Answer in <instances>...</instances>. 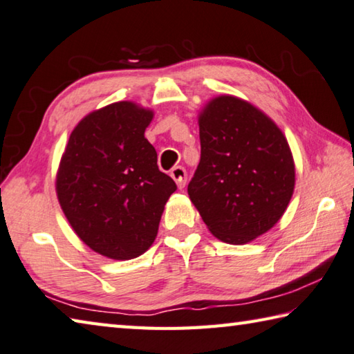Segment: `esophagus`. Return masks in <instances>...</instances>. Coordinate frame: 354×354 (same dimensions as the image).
Listing matches in <instances>:
<instances>
[{
  "mask_svg": "<svg viewBox=\"0 0 354 354\" xmlns=\"http://www.w3.org/2000/svg\"><path fill=\"white\" fill-rule=\"evenodd\" d=\"M170 176L175 179L179 189L185 187V181H187V171H185L184 167H181V165L173 167L171 171H170Z\"/></svg>",
  "mask_w": 354,
  "mask_h": 354,
  "instance_id": "esophagus-1",
  "label": "esophagus"
}]
</instances>
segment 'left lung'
Returning <instances> with one entry per match:
<instances>
[{
    "label": "left lung",
    "mask_w": 354,
    "mask_h": 354,
    "mask_svg": "<svg viewBox=\"0 0 354 354\" xmlns=\"http://www.w3.org/2000/svg\"><path fill=\"white\" fill-rule=\"evenodd\" d=\"M201 159L189 196L216 239L244 244L268 232L292 196L295 171L288 140L274 122L234 95L199 115Z\"/></svg>",
    "instance_id": "1"
}]
</instances>
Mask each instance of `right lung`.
Returning <instances> with one entry per match:
<instances>
[{
  "mask_svg": "<svg viewBox=\"0 0 354 354\" xmlns=\"http://www.w3.org/2000/svg\"><path fill=\"white\" fill-rule=\"evenodd\" d=\"M153 111L115 102L88 114L71 133L57 173V196L79 239L95 252L130 260L156 239L178 187L159 170L145 139Z\"/></svg>",
  "mask_w": 354,
  "mask_h": 354,
  "instance_id": "add662e5",
  "label": "right lung"
}]
</instances>
